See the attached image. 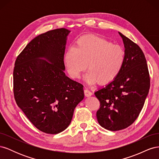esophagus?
Returning <instances> with one entry per match:
<instances>
[{
	"label": "esophagus",
	"mask_w": 159,
	"mask_h": 159,
	"mask_svg": "<svg viewBox=\"0 0 159 159\" xmlns=\"http://www.w3.org/2000/svg\"><path fill=\"white\" fill-rule=\"evenodd\" d=\"M84 93H85L86 97H89V96H91V95H92V92H91L90 90H89L87 88H85L84 89Z\"/></svg>",
	"instance_id": "1"
}]
</instances>
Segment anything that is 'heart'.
Returning <instances> with one entry per match:
<instances>
[{"label":"heart","mask_w":159,"mask_h":159,"mask_svg":"<svg viewBox=\"0 0 159 159\" xmlns=\"http://www.w3.org/2000/svg\"><path fill=\"white\" fill-rule=\"evenodd\" d=\"M125 52L119 44L93 34L81 36L64 55V64L72 78H79L88 66L85 80L89 84L113 81L121 71Z\"/></svg>","instance_id":"1"}]
</instances>
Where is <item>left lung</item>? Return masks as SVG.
I'll return each mask as SVG.
<instances>
[{"label": "left lung", "mask_w": 159, "mask_h": 159, "mask_svg": "<svg viewBox=\"0 0 159 159\" xmlns=\"http://www.w3.org/2000/svg\"><path fill=\"white\" fill-rule=\"evenodd\" d=\"M123 39L125 60L118 76L94 93L100 102L98 123L109 131L125 129L141 111L150 88V77L142 50L119 32Z\"/></svg>", "instance_id": "1"}]
</instances>
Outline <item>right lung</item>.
I'll return each mask as SVG.
<instances>
[{
  "label": "right lung",
  "mask_w": 159,
  "mask_h": 159,
  "mask_svg": "<svg viewBox=\"0 0 159 159\" xmlns=\"http://www.w3.org/2000/svg\"><path fill=\"white\" fill-rule=\"evenodd\" d=\"M70 32L59 28L37 36L14 64V95L18 106L34 125L48 134L64 131L84 98L83 85L64 73V56Z\"/></svg>",
  "instance_id": "1"
}]
</instances>
